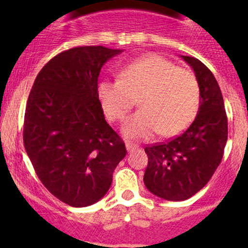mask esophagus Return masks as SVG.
Returning a JSON list of instances; mask_svg holds the SVG:
<instances>
[{
    "label": "esophagus",
    "mask_w": 248,
    "mask_h": 248,
    "mask_svg": "<svg viewBox=\"0 0 248 248\" xmlns=\"http://www.w3.org/2000/svg\"><path fill=\"white\" fill-rule=\"evenodd\" d=\"M137 147H138V146H137L136 144H133V142H131V141L126 142V149H127V151H128V152L133 151V150H136Z\"/></svg>",
    "instance_id": "obj_1"
}]
</instances>
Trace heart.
Returning a JSON list of instances; mask_svg holds the SVG:
<instances>
[{
  "label": "heart",
  "instance_id": "1",
  "mask_svg": "<svg viewBox=\"0 0 248 248\" xmlns=\"http://www.w3.org/2000/svg\"><path fill=\"white\" fill-rule=\"evenodd\" d=\"M102 109L111 121H122L138 97L140 109L128 117L124 134L146 139L159 132L172 137L187 128L201 106L198 80L159 55H146L120 71V79L97 85Z\"/></svg>",
  "mask_w": 248,
  "mask_h": 248
}]
</instances>
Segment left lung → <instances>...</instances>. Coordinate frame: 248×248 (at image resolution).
Here are the masks:
<instances>
[{"label": "left lung", "mask_w": 248, "mask_h": 248, "mask_svg": "<svg viewBox=\"0 0 248 248\" xmlns=\"http://www.w3.org/2000/svg\"><path fill=\"white\" fill-rule=\"evenodd\" d=\"M193 68L201 106L191 126L167 142L147 145L144 184L155 196L171 202L186 201L209 182L223 157L228 120L217 80L196 57L181 56Z\"/></svg>", "instance_id": "left-lung-1"}]
</instances>
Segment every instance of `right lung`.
I'll list each match as a JSON object with an SVG mask.
<instances>
[{"mask_svg":"<svg viewBox=\"0 0 248 248\" xmlns=\"http://www.w3.org/2000/svg\"><path fill=\"white\" fill-rule=\"evenodd\" d=\"M120 52L101 46L60 52L39 72L27 99V156L47 191L71 206L103 198L127 154L97 97L102 67Z\"/></svg>","mask_w":248,"mask_h":248,"instance_id":"1","label":"right lung"}]
</instances>
